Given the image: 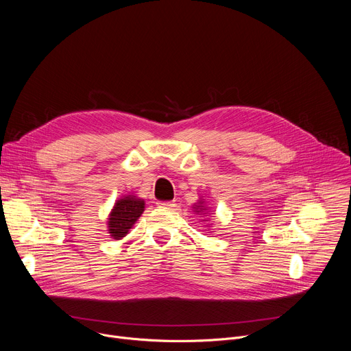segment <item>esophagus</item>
<instances>
[{
	"label": "esophagus",
	"mask_w": 351,
	"mask_h": 351,
	"mask_svg": "<svg viewBox=\"0 0 351 351\" xmlns=\"http://www.w3.org/2000/svg\"><path fill=\"white\" fill-rule=\"evenodd\" d=\"M158 207H164V208H171L175 206L173 202H157Z\"/></svg>",
	"instance_id": "1"
}]
</instances>
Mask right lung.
<instances>
[{"mask_svg":"<svg viewBox=\"0 0 351 351\" xmlns=\"http://www.w3.org/2000/svg\"><path fill=\"white\" fill-rule=\"evenodd\" d=\"M144 211V202L140 198L126 197L117 202L111 215H110V233L114 239H121L126 236L132 225Z\"/></svg>","mask_w":351,"mask_h":351,"instance_id":"obj_1","label":"right lung"}]
</instances>
